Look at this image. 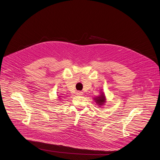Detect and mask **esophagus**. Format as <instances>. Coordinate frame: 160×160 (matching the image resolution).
I'll return each instance as SVG.
<instances>
[{"mask_svg":"<svg viewBox=\"0 0 160 160\" xmlns=\"http://www.w3.org/2000/svg\"><path fill=\"white\" fill-rule=\"evenodd\" d=\"M77 96H82V95H83V92L78 91V92H77Z\"/></svg>","mask_w":160,"mask_h":160,"instance_id":"obj_1","label":"esophagus"}]
</instances>
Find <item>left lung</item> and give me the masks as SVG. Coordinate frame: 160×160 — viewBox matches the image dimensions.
I'll use <instances>...</instances> for the list:
<instances>
[{"mask_svg": "<svg viewBox=\"0 0 160 160\" xmlns=\"http://www.w3.org/2000/svg\"><path fill=\"white\" fill-rule=\"evenodd\" d=\"M96 101V103L99 105V106H101L103 105H105V102H106V98H105V96L104 94V93H101V94L98 96L96 97L94 99Z\"/></svg>", "mask_w": 160, "mask_h": 160, "instance_id": "8db88e82", "label": "left lung"}]
</instances>
